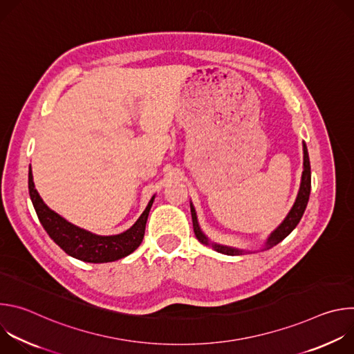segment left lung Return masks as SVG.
Returning a JSON list of instances; mask_svg holds the SVG:
<instances>
[{
	"mask_svg": "<svg viewBox=\"0 0 354 354\" xmlns=\"http://www.w3.org/2000/svg\"><path fill=\"white\" fill-rule=\"evenodd\" d=\"M302 153H304V162H302V175H301V183H299V190L297 194V198L294 201V205L291 207V210L288 212V214L286 216V218L281 221V224L272 231V234L268 236L263 248L261 250H266L273 248L274 245H277L279 242H281L299 223L302 214H304L308 200H310V193H311V165H310V157H308V149L306 142H302ZM190 213H192V221H193V231L196 238L206 246H212L216 252H220V254L228 255V257H238V255H245V254H254L255 250H245V249H239V248H234V246H228V245H221L217 242H213L209 239V236L201 231L198 221H197V214L194 210V206L190 201ZM258 252V250H257Z\"/></svg>",
	"mask_w": 354,
	"mask_h": 354,
	"instance_id": "1",
	"label": "left lung"
}]
</instances>
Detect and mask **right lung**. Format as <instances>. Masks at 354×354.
<instances>
[{"label": "right lung", "instance_id": "add662e5", "mask_svg": "<svg viewBox=\"0 0 354 354\" xmlns=\"http://www.w3.org/2000/svg\"><path fill=\"white\" fill-rule=\"evenodd\" d=\"M28 185L29 196L33 203L35 212L48 236L52 238L67 255L88 263L115 262L133 254L144 238L147 218L156 198V194L149 198L142 214L124 232L116 235H97L71 224L60 214L47 207L43 198L35 189L30 167Z\"/></svg>", "mask_w": 354, "mask_h": 354}]
</instances>
